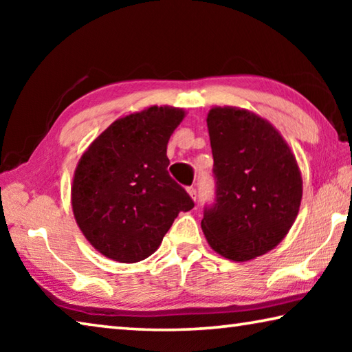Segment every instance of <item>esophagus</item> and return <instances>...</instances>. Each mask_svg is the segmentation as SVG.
<instances>
[{
  "mask_svg": "<svg viewBox=\"0 0 352 352\" xmlns=\"http://www.w3.org/2000/svg\"><path fill=\"white\" fill-rule=\"evenodd\" d=\"M186 190H188V194L190 195V199L195 201V199H197V189H195V186H188Z\"/></svg>",
  "mask_w": 352,
  "mask_h": 352,
  "instance_id": "obj_1",
  "label": "esophagus"
}]
</instances>
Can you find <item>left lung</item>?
Here are the masks:
<instances>
[{
    "mask_svg": "<svg viewBox=\"0 0 352 352\" xmlns=\"http://www.w3.org/2000/svg\"><path fill=\"white\" fill-rule=\"evenodd\" d=\"M216 204L201 230L210 247L243 262L275 248L294 225L302 197L295 155L281 133L253 111L212 107L206 118Z\"/></svg>",
    "mask_w": 352,
    "mask_h": 352,
    "instance_id": "left-lung-1",
    "label": "left lung"
}]
</instances>
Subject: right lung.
I'll return each mask as SVG.
<instances>
[{
	"label": "right lung",
	"instance_id": "obj_1",
	"mask_svg": "<svg viewBox=\"0 0 352 352\" xmlns=\"http://www.w3.org/2000/svg\"><path fill=\"white\" fill-rule=\"evenodd\" d=\"M186 113L152 105L116 119L77 163L71 206L87 241L105 258L133 264L162 243L194 201L172 180L166 155Z\"/></svg>",
	"mask_w": 352,
	"mask_h": 352
}]
</instances>
